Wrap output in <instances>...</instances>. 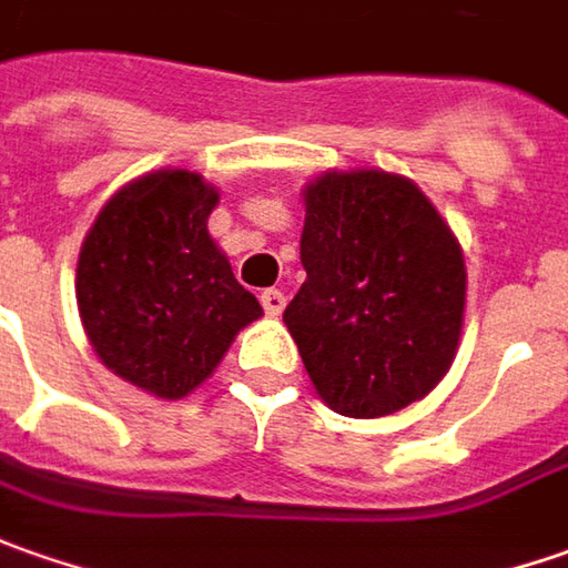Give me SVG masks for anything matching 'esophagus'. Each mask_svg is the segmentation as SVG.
Masks as SVG:
<instances>
[{"instance_id":"esophagus-1","label":"esophagus","mask_w":568,"mask_h":568,"mask_svg":"<svg viewBox=\"0 0 568 568\" xmlns=\"http://www.w3.org/2000/svg\"><path fill=\"white\" fill-rule=\"evenodd\" d=\"M261 304H264V311L270 317H280L285 311V295L280 288H264L261 292Z\"/></svg>"}]
</instances>
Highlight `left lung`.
<instances>
[{"label": "left lung", "instance_id": "1", "mask_svg": "<svg viewBox=\"0 0 568 568\" xmlns=\"http://www.w3.org/2000/svg\"><path fill=\"white\" fill-rule=\"evenodd\" d=\"M307 280L283 321L333 412L383 418L424 399L465 323L459 239L412 179L326 169L302 191Z\"/></svg>", "mask_w": 568, "mask_h": 568}]
</instances>
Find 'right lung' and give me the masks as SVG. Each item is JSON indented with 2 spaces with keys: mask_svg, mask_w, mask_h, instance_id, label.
I'll return each mask as SVG.
<instances>
[{
  "mask_svg": "<svg viewBox=\"0 0 568 568\" xmlns=\"http://www.w3.org/2000/svg\"><path fill=\"white\" fill-rule=\"evenodd\" d=\"M216 204L201 172L153 169L109 197L78 254L88 343L115 377L156 399L194 393L264 317L206 229Z\"/></svg>",
  "mask_w": 568,
  "mask_h": 568,
  "instance_id": "add662e5",
  "label": "right lung"
}]
</instances>
